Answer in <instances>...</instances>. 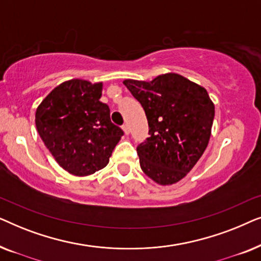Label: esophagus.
Listing matches in <instances>:
<instances>
[{
  "instance_id": "obj_1",
  "label": "esophagus",
  "mask_w": 261,
  "mask_h": 261,
  "mask_svg": "<svg viewBox=\"0 0 261 261\" xmlns=\"http://www.w3.org/2000/svg\"><path fill=\"white\" fill-rule=\"evenodd\" d=\"M122 129L124 132V134H129V126L127 123H124L122 126Z\"/></svg>"
}]
</instances>
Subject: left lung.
I'll list each match as a JSON object with an SVG mask.
<instances>
[{
  "label": "left lung",
  "mask_w": 261,
  "mask_h": 261,
  "mask_svg": "<svg viewBox=\"0 0 261 261\" xmlns=\"http://www.w3.org/2000/svg\"><path fill=\"white\" fill-rule=\"evenodd\" d=\"M140 102L149 137L137 147L141 170L160 185L179 181L208 146L215 107L201 85L180 74L165 73L151 82L123 81Z\"/></svg>",
  "instance_id": "1"
}]
</instances>
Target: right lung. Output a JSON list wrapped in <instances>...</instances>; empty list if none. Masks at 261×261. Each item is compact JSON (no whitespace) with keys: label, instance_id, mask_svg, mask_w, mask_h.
<instances>
[{"label":"right lung","instance_id":"right-lung-1","mask_svg":"<svg viewBox=\"0 0 261 261\" xmlns=\"http://www.w3.org/2000/svg\"><path fill=\"white\" fill-rule=\"evenodd\" d=\"M102 83L64 82L38 107V133L56 162L74 176H89L109 163L123 130L110 121V109L99 101Z\"/></svg>","mask_w":261,"mask_h":261}]
</instances>
